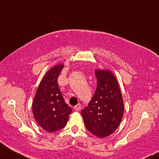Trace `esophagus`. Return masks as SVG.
I'll use <instances>...</instances> for the list:
<instances>
[{"label": "esophagus", "mask_w": 159, "mask_h": 159, "mask_svg": "<svg viewBox=\"0 0 159 159\" xmlns=\"http://www.w3.org/2000/svg\"><path fill=\"white\" fill-rule=\"evenodd\" d=\"M80 108H81V104H80V103H78L75 106H74V109H75V111H79Z\"/></svg>", "instance_id": "obj_1"}]
</instances>
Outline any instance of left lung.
<instances>
[{"instance_id":"1","label":"left lung","mask_w":159,"mask_h":159,"mask_svg":"<svg viewBox=\"0 0 159 159\" xmlns=\"http://www.w3.org/2000/svg\"><path fill=\"white\" fill-rule=\"evenodd\" d=\"M95 75L97 89L81 115L86 129L97 137L104 138L120 125L124 103L117 79L110 70L97 69Z\"/></svg>"}]
</instances>
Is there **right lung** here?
Instances as JSON below:
<instances>
[{"instance_id": "obj_1", "label": "right lung", "mask_w": 159, "mask_h": 159, "mask_svg": "<svg viewBox=\"0 0 159 159\" xmlns=\"http://www.w3.org/2000/svg\"><path fill=\"white\" fill-rule=\"evenodd\" d=\"M63 64L51 67L40 81L32 111L38 125L47 132L57 131L67 125L72 108L65 102L58 85V77Z\"/></svg>"}]
</instances>
